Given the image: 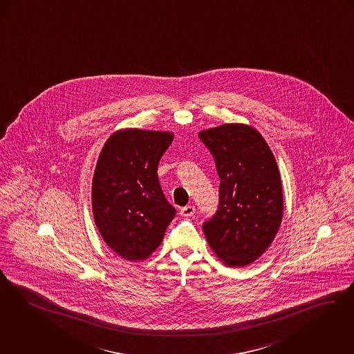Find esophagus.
Segmentation results:
<instances>
[{
  "label": "esophagus",
  "mask_w": 354,
  "mask_h": 354,
  "mask_svg": "<svg viewBox=\"0 0 354 354\" xmlns=\"http://www.w3.org/2000/svg\"><path fill=\"white\" fill-rule=\"evenodd\" d=\"M195 211H196V209H195L194 205H187V207H183V208L180 209V214L185 216V217H191V216H194Z\"/></svg>",
  "instance_id": "esophagus-1"
}]
</instances>
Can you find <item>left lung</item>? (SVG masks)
Here are the masks:
<instances>
[{"label": "left lung", "mask_w": 354, "mask_h": 354, "mask_svg": "<svg viewBox=\"0 0 354 354\" xmlns=\"http://www.w3.org/2000/svg\"><path fill=\"white\" fill-rule=\"evenodd\" d=\"M214 158L220 204L203 224L213 253L230 268H243L263 254L283 218L278 165L262 134L245 124H224L198 131Z\"/></svg>", "instance_id": "8db88e82"}]
</instances>
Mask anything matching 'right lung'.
I'll return each mask as SVG.
<instances>
[{
    "mask_svg": "<svg viewBox=\"0 0 354 354\" xmlns=\"http://www.w3.org/2000/svg\"><path fill=\"white\" fill-rule=\"evenodd\" d=\"M174 140L171 131L120 129L106 140L92 180V211L105 243L127 261L156 252L175 208L158 180L159 159Z\"/></svg>",
    "mask_w": 354,
    "mask_h": 354,
    "instance_id": "right-lung-1",
    "label": "right lung"
}]
</instances>
